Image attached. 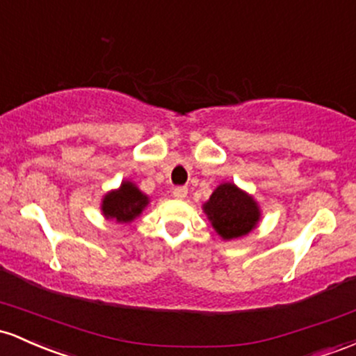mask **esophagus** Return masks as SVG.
Returning <instances> with one entry per match:
<instances>
[{"label": "esophagus", "instance_id": "esophagus-1", "mask_svg": "<svg viewBox=\"0 0 356 356\" xmlns=\"http://www.w3.org/2000/svg\"><path fill=\"white\" fill-rule=\"evenodd\" d=\"M186 195H188V188H186V186H175V188H173V197L175 198L183 200V198H186Z\"/></svg>", "mask_w": 356, "mask_h": 356}]
</instances>
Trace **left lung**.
Segmentation results:
<instances>
[{
	"label": "left lung",
	"instance_id": "left-lung-1",
	"mask_svg": "<svg viewBox=\"0 0 356 356\" xmlns=\"http://www.w3.org/2000/svg\"><path fill=\"white\" fill-rule=\"evenodd\" d=\"M215 232L223 241L243 237L261 218L257 202L234 183H222L203 205Z\"/></svg>",
	"mask_w": 356,
	"mask_h": 356
}]
</instances>
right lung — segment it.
Wrapping results in <instances>:
<instances>
[{"mask_svg": "<svg viewBox=\"0 0 356 356\" xmlns=\"http://www.w3.org/2000/svg\"><path fill=\"white\" fill-rule=\"evenodd\" d=\"M149 198L143 193L134 183L122 181L118 190L109 191L102 198V213L109 220H115L119 223H129L136 217L141 215L146 209Z\"/></svg>", "mask_w": 356, "mask_h": 356, "instance_id": "obj_1", "label": "right lung"}]
</instances>
